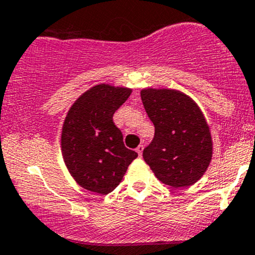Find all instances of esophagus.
<instances>
[{
  "instance_id": "obj_1",
  "label": "esophagus",
  "mask_w": 255,
  "mask_h": 255,
  "mask_svg": "<svg viewBox=\"0 0 255 255\" xmlns=\"http://www.w3.org/2000/svg\"><path fill=\"white\" fill-rule=\"evenodd\" d=\"M142 150H143V146L142 145H138L137 148H136V152L138 153V156L141 157V155H142Z\"/></svg>"
}]
</instances>
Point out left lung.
Masks as SVG:
<instances>
[{
    "label": "left lung",
    "instance_id": "8db88e82",
    "mask_svg": "<svg viewBox=\"0 0 255 255\" xmlns=\"http://www.w3.org/2000/svg\"><path fill=\"white\" fill-rule=\"evenodd\" d=\"M141 100L155 125L142 156L156 177L173 188L197 182L210 166L213 141L197 103L176 89L141 90Z\"/></svg>",
    "mask_w": 255,
    "mask_h": 255
}]
</instances>
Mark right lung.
<instances>
[{"label": "right lung", "mask_w": 255, "mask_h": 255, "mask_svg": "<svg viewBox=\"0 0 255 255\" xmlns=\"http://www.w3.org/2000/svg\"><path fill=\"white\" fill-rule=\"evenodd\" d=\"M132 93L125 87L100 84L83 93L68 110L60 135L62 156L80 187L108 195L119 186L137 153L125 147L114 113Z\"/></svg>", "instance_id": "add662e5"}]
</instances>
